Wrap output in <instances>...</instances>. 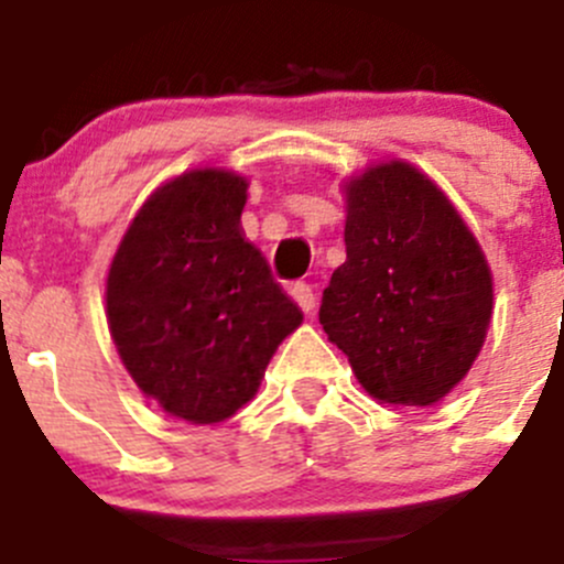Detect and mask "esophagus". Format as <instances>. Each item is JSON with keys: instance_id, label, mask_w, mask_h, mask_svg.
<instances>
[{"instance_id": "obj_1", "label": "esophagus", "mask_w": 564, "mask_h": 564, "mask_svg": "<svg viewBox=\"0 0 564 564\" xmlns=\"http://www.w3.org/2000/svg\"><path fill=\"white\" fill-rule=\"evenodd\" d=\"M289 294H292V300L305 311V314H311V311L316 308V294L308 283H294V286L289 289Z\"/></svg>"}]
</instances>
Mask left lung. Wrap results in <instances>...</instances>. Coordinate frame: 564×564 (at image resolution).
<instances>
[{"instance_id":"1","label":"left lung","mask_w":564,"mask_h":564,"mask_svg":"<svg viewBox=\"0 0 564 564\" xmlns=\"http://www.w3.org/2000/svg\"><path fill=\"white\" fill-rule=\"evenodd\" d=\"M346 261L318 322L379 403L442 401L486 344L494 278L480 242L429 174L384 161L344 182Z\"/></svg>"}]
</instances>
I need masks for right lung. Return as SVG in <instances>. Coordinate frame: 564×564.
<instances>
[{
	"label": "right lung",
	"mask_w": 564,
	"mask_h": 564,
	"mask_svg": "<svg viewBox=\"0 0 564 564\" xmlns=\"http://www.w3.org/2000/svg\"><path fill=\"white\" fill-rule=\"evenodd\" d=\"M248 180L191 169L150 193L106 278L108 333L135 388L193 425L229 420L303 324L242 237Z\"/></svg>",
	"instance_id": "obj_1"
}]
</instances>
